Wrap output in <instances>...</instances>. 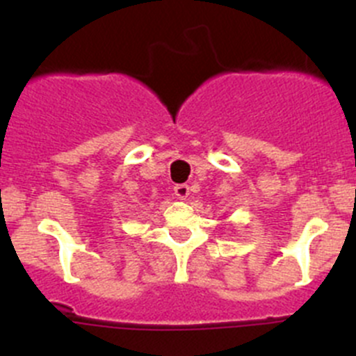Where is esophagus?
Wrapping results in <instances>:
<instances>
[{
  "label": "esophagus",
  "instance_id": "1",
  "mask_svg": "<svg viewBox=\"0 0 356 356\" xmlns=\"http://www.w3.org/2000/svg\"><path fill=\"white\" fill-rule=\"evenodd\" d=\"M174 193H175V196H177V198H181V200L188 198L189 186L188 184H175L174 186Z\"/></svg>",
  "mask_w": 356,
  "mask_h": 356
}]
</instances>
